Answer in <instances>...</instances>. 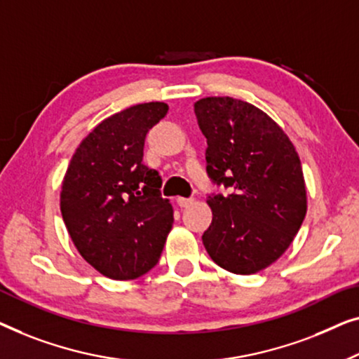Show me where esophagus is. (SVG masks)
Masks as SVG:
<instances>
[{"label":"esophagus","instance_id":"obj_1","mask_svg":"<svg viewBox=\"0 0 359 359\" xmlns=\"http://www.w3.org/2000/svg\"><path fill=\"white\" fill-rule=\"evenodd\" d=\"M191 203H194V198H184V196H179L177 198V205L180 208H187V206H190Z\"/></svg>","mask_w":359,"mask_h":359}]
</instances>
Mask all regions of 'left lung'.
I'll return each instance as SVG.
<instances>
[{
	"label": "left lung",
	"instance_id": "left-lung-1",
	"mask_svg": "<svg viewBox=\"0 0 359 359\" xmlns=\"http://www.w3.org/2000/svg\"><path fill=\"white\" fill-rule=\"evenodd\" d=\"M208 141L206 170L229 196H210L213 221L203 245L221 269L252 275L287 250L307 211L306 182L294 144L270 115L232 97L195 102Z\"/></svg>",
	"mask_w": 359,
	"mask_h": 359
}]
</instances>
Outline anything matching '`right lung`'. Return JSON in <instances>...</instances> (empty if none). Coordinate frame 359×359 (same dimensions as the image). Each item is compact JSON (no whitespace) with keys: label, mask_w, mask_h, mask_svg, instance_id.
I'll return each instance as SVG.
<instances>
[{"label":"right lung","mask_w":359,"mask_h":359,"mask_svg":"<svg viewBox=\"0 0 359 359\" xmlns=\"http://www.w3.org/2000/svg\"><path fill=\"white\" fill-rule=\"evenodd\" d=\"M168 104L146 102L110 115L69 161L60 210L81 257L100 275L135 280L158 264L174 210L161 198L158 170L143 164L148 130Z\"/></svg>","instance_id":"add662e5"}]
</instances>
